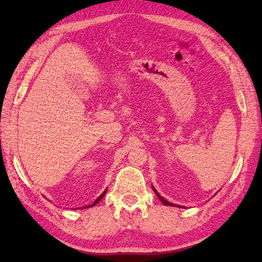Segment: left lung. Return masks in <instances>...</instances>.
<instances>
[{"instance_id": "1", "label": "left lung", "mask_w": 262, "mask_h": 262, "mask_svg": "<svg viewBox=\"0 0 262 262\" xmlns=\"http://www.w3.org/2000/svg\"><path fill=\"white\" fill-rule=\"evenodd\" d=\"M153 190H154V192H155V193H157V196L159 197V199H160V200H161V202H162V203H163L164 205H168V206H176V205H173V204H171V203H169V202H166V200H165L164 198H162V197H161V196H160V194H159V192H158L157 190H155V189H154V188H153ZM177 207H181V206H177Z\"/></svg>"}]
</instances>
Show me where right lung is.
<instances>
[{"mask_svg": "<svg viewBox=\"0 0 262 262\" xmlns=\"http://www.w3.org/2000/svg\"><path fill=\"white\" fill-rule=\"evenodd\" d=\"M105 192H107V190H104L102 194H100V197H99V198L96 200V202H94L92 205H90V206H86V207H83V208H89V207H92V206H94V205H97V204L100 202V200H101V199L103 198V196L105 194Z\"/></svg>", "mask_w": 262, "mask_h": 262, "instance_id": "obj_1", "label": "right lung"}]
</instances>
